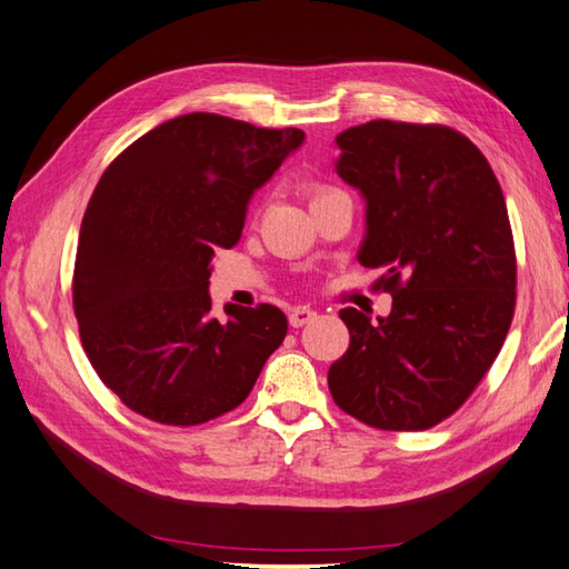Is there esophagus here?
<instances>
[{
	"mask_svg": "<svg viewBox=\"0 0 569 569\" xmlns=\"http://www.w3.org/2000/svg\"><path fill=\"white\" fill-rule=\"evenodd\" d=\"M315 317H317V312L310 308H293L288 315V322H290V327H302V325H310Z\"/></svg>",
	"mask_w": 569,
	"mask_h": 569,
	"instance_id": "esophagus-1",
	"label": "esophagus"
}]
</instances>
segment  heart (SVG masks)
<instances>
[{
    "label": "heart",
    "instance_id": "b5f03b06",
    "mask_svg": "<svg viewBox=\"0 0 569 569\" xmlns=\"http://www.w3.org/2000/svg\"><path fill=\"white\" fill-rule=\"evenodd\" d=\"M325 193H329V191H320V193H315V198H320V196H325Z\"/></svg>",
    "mask_w": 569,
    "mask_h": 569
}]
</instances>
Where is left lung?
Instances as JSON below:
<instances>
[{
    "instance_id": "obj_1",
    "label": "left lung",
    "mask_w": 569,
    "mask_h": 569,
    "mask_svg": "<svg viewBox=\"0 0 569 569\" xmlns=\"http://www.w3.org/2000/svg\"><path fill=\"white\" fill-rule=\"evenodd\" d=\"M337 174L366 203L363 267L382 269L388 317L339 312L349 349L329 366L335 402L368 427L419 431L468 400L505 345L517 257L499 181L443 126L371 121L337 136Z\"/></svg>"
}]
</instances>
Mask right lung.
<instances>
[{
    "mask_svg": "<svg viewBox=\"0 0 569 569\" xmlns=\"http://www.w3.org/2000/svg\"><path fill=\"white\" fill-rule=\"evenodd\" d=\"M306 142L216 113H183L138 138L99 179L79 230L74 315L91 366L126 407L193 427L247 400L286 337L273 306L210 312L216 249Z\"/></svg>",
    "mask_w": 569,
    "mask_h": 569,
    "instance_id": "1",
    "label": "right lung"
}]
</instances>
